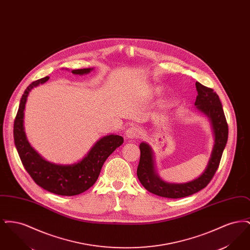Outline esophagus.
Masks as SVG:
<instances>
[{
    "label": "esophagus",
    "mask_w": 250,
    "mask_h": 250,
    "mask_svg": "<svg viewBox=\"0 0 250 250\" xmlns=\"http://www.w3.org/2000/svg\"><path fill=\"white\" fill-rule=\"evenodd\" d=\"M140 135V131L137 126H130L125 131V136L127 139H137Z\"/></svg>",
    "instance_id": "obj_1"
}]
</instances>
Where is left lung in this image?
Segmentation results:
<instances>
[{"mask_svg":"<svg viewBox=\"0 0 250 250\" xmlns=\"http://www.w3.org/2000/svg\"><path fill=\"white\" fill-rule=\"evenodd\" d=\"M196 88L198 95L195 106L197 109L207 115L214 130V144L212 155L205 170L199 178L186 184H169L161 180L155 171L152 148L147 143H141V158L137 175L143 187L157 196L179 199L195 194L207 187L219 166L229 134L224 110L218 95L212 88H208L198 82L196 83Z\"/></svg>","mask_w":250,"mask_h":250,"instance_id":"8db88e82","label":"left lung"}]
</instances>
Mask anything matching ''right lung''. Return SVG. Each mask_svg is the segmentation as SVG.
Instances as JSON below:
<instances>
[{"mask_svg": "<svg viewBox=\"0 0 250 250\" xmlns=\"http://www.w3.org/2000/svg\"><path fill=\"white\" fill-rule=\"evenodd\" d=\"M93 68L72 70L73 74L84 75ZM48 77L30 84L21 96L18 113L14 122V141L25 169L36 184L45 190L61 196H75L89 189L98 178L101 167L107 157L124 143L119 135H107L95 143L83 160L72 165H57L38 155L27 141L24 131L25 104L31 90L45 83Z\"/></svg>", "mask_w": 250, "mask_h": 250, "instance_id": "right-lung-1", "label": "right lung"}]
</instances>
